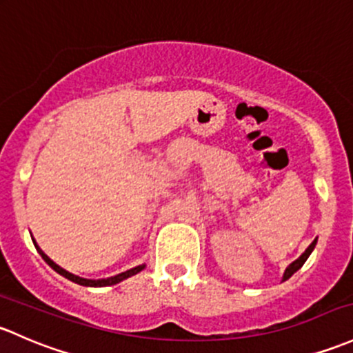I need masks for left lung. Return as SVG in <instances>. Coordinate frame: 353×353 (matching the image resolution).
Returning <instances> with one entry per match:
<instances>
[{
  "label": "left lung",
  "instance_id": "8db88e82",
  "mask_svg": "<svg viewBox=\"0 0 353 353\" xmlns=\"http://www.w3.org/2000/svg\"><path fill=\"white\" fill-rule=\"evenodd\" d=\"M316 242H318V239H314L313 242H311L310 247H307L306 250H304L303 254L299 255V257L296 259L294 262H291V264H289L288 267H285V270H284V276H283V283H284V281H288L289 277L292 276V274H294V272H298V270L301 269L304 262H306V261H307V257H310V255H311V252H313V250H314V247H316Z\"/></svg>",
  "mask_w": 353,
  "mask_h": 353
}]
</instances>
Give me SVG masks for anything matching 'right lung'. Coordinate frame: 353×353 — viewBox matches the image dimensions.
<instances>
[{
    "label": "right lung",
    "mask_w": 353,
    "mask_h": 353,
    "mask_svg": "<svg viewBox=\"0 0 353 353\" xmlns=\"http://www.w3.org/2000/svg\"><path fill=\"white\" fill-rule=\"evenodd\" d=\"M32 240H33V245H35L37 252H39V254L42 255V259H43V261H46L47 264H49V265L52 267V269L55 270V272H57V274H61V276H64L65 279L72 281V283H76V284H79V285H86V288H106V285H113V284H118V283H121V281L128 279V277L135 276V274L142 272V270L145 269V264H142V265H137V267H133V269H128V270H125V272H121V274H117V276L106 277V279H86V277H79V276H76V274L69 272V270L62 269L61 265H57V264H55V262L52 261V259L49 257V255H47L46 252H43L42 248H40L39 245H37L35 239H32Z\"/></svg>",
    "instance_id": "right-lung-1"
}]
</instances>
